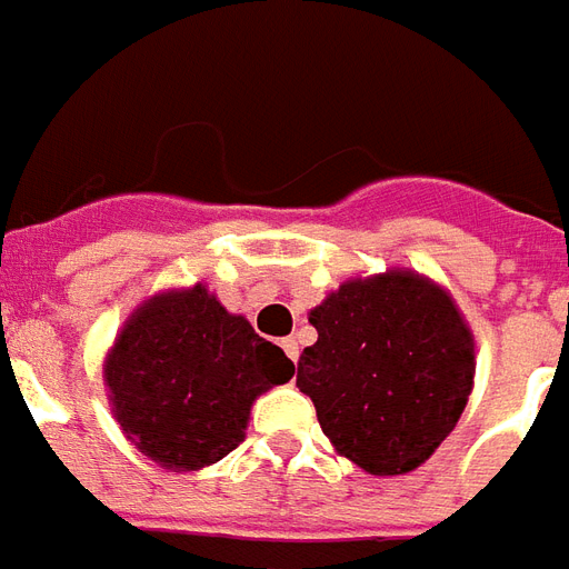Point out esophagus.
Instances as JSON below:
<instances>
[{
  "instance_id": "obj_1",
  "label": "esophagus",
  "mask_w": 569,
  "mask_h": 569,
  "mask_svg": "<svg viewBox=\"0 0 569 569\" xmlns=\"http://www.w3.org/2000/svg\"><path fill=\"white\" fill-rule=\"evenodd\" d=\"M281 349L288 352V358H291V361H297V358H300V342L293 340V337H284V340H281Z\"/></svg>"
}]
</instances>
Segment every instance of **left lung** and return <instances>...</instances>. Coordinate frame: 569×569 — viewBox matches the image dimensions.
<instances>
[{
	"mask_svg": "<svg viewBox=\"0 0 569 569\" xmlns=\"http://www.w3.org/2000/svg\"><path fill=\"white\" fill-rule=\"evenodd\" d=\"M318 340L297 365L321 432L380 478L420 469L462 417L475 333L457 300L422 272L352 276L309 312Z\"/></svg>",
	"mask_w": 569,
	"mask_h": 569,
	"instance_id": "8db88e82",
	"label": "left lung"
}]
</instances>
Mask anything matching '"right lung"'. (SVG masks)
Here are the masks:
<instances>
[{"label":"right lung","instance_id":"1","mask_svg":"<svg viewBox=\"0 0 569 569\" xmlns=\"http://www.w3.org/2000/svg\"><path fill=\"white\" fill-rule=\"evenodd\" d=\"M291 377V358L201 281L137 303L103 358L122 435L171 471H199L236 450L253 401Z\"/></svg>","mask_w":569,"mask_h":569}]
</instances>
